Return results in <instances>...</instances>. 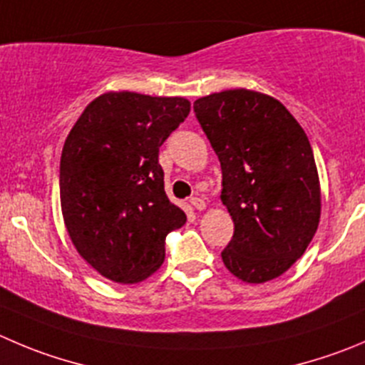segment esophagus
Returning <instances> with one entry per match:
<instances>
[{
    "mask_svg": "<svg viewBox=\"0 0 365 365\" xmlns=\"http://www.w3.org/2000/svg\"><path fill=\"white\" fill-rule=\"evenodd\" d=\"M190 202H192V206L195 207L197 211H204V210H206V202H204V200L200 199V197H193V199L190 200Z\"/></svg>",
    "mask_w": 365,
    "mask_h": 365,
    "instance_id": "esophagus-1",
    "label": "esophagus"
}]
</instances>
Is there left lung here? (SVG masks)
Instances as JSON below:
<instances>
[{"label": "left lung", "mask_w": 365, "mask_h": 365, "mask_svg": "<svg viewBox=\"0 0 365 365\" xmlns=\"http://www.w3.org/2000/svg\"><path fill=\"white\" fill-rule=\"evenodd\" d=\"M193 109L220 161V199L235 222L222 262L245 283L274 279L304 255L321 220L308 136L279 100L251 89L202 96Z\"/></svg>", "instance_id": "8db88e82"}]
</instances>
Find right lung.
I'll use <instances>...</instances> for the list:
<instances>
[{
  "instance_id": "obj_1",
  "label": "right lung",
  "mask_w": 365,
  "mask_h": 365,
  "mask_svg": "<svg viewBox=\"0 0 365 365\" xmlns=\"http://www.w3.org/2000/svg\"><path fill=\"white\" fill-rule=\"evenodd\" d=\"M188 114L182 96L109 91L66 138L62 218L78 255L107 279H147L165 262L166 235L186 224L165 193L159 147Z\"/></svg>"
}]
</instances>
